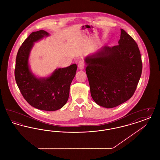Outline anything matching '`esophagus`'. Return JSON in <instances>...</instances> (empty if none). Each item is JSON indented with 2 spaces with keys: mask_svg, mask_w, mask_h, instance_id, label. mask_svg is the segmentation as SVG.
Segmentation results:
<instances>
[{
  "mask_svg": "<svg viewBox=\"0 0 160 160\" xmlns=\"http://www.w3.org/2000/svg\"><path fill=\"white\" fill-rule=\"evenodd\" d=\"M84 66H85V63L83 61H80L78 64V68L80 70H82L84 68Z\"/></svg>",
  "mask_w": 160,
  "mask_h": 160,
  "instance_id": "34e87169",
  "label": "esophagus"
}]
</instances>
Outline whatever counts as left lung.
Returning <instances> with one entry per match:
<instances>
[{"instance_id":"8db88e82","label":"left lung","mask_w":160,"mask_h":160,"mask_svg":"<svg viewBox=\"0 0 160 160\" xmlns=\"http://www.w3.org/2000/svg\"><path fill=\"white\" fill-rule=\"evenodd\" d=\"M121 32L118 46H104L84 59L92 98L107 108L132 97L142 71L137 43L123 29Z\"/></svg>"}]
</instances>
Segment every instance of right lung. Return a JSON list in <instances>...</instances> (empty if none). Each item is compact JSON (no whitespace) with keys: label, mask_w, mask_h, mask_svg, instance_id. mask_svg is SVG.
<instances>
[{"label":"right lung","mask_w":160,"mask_h":160,"mask_svg":"<svg viewBox=\"0 0 160 160\" xmlns=\"http://www.w3.org/2000/svg\"><path fill=\"white\" fill-rule=\"evenodd\" d=\"M50 34L44 30L33 32L20 47L16 58L15 78L24 98L41 110L55 111L65 106L69 98L70 85L76 76V64L58 68L51 76L38 78L31 71L29 58L34 42Z\"/></svg>","instance_id":"right-lung-1"}]
</instances>
